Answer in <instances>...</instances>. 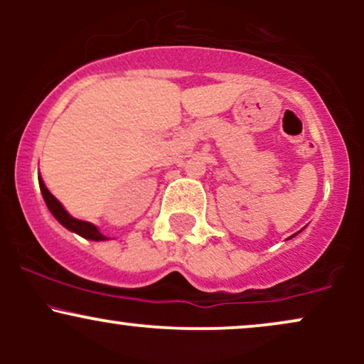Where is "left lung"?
<instances>
[{"mask_svg":"<svg viewBox=\"0 0 364 364\" xmlns=\"http://www.w3.org/2000/svg\"><path fill=\"white\" fill-rule=\"evenodd\" d=\"M299 232H301V231H299ZM296 235H298V232H296ZM296 235H292V236H291V237H294V236H296ZM291 237H289V240H291Z\"/></svg>","mask_w":364,"mask_h":364,"instance_id":"left-lung-1","label":"left lung"}]
</instances>
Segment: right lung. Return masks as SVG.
Wrapping results in <instances>:
<instances>
[{
    "instance_id": "obj_1",
    "label": "right lung",
    "mask_w": 364,
    "mask_h": 364,
    "mask_svg": "<svg viewBox=\"0 0 364 364\" xmlns=\"http://www.w3.org/2000/svg\"><path fill=\"white\" fill-rule=\"evenodd\" d=\"M39 186H41V193H43V198L46 202V205H48L49 212L54 215V219L60 223L63 228H66L68 231L75 232V235L85 237V240H90V241H106L109 240L107 236H104L101 231H99L97 225H94L92 223H87V220H80V219H75L73 215H70L68 212H66V208L61 205L60 200L54 196L51 191L48 190L44 185L43 178L39 176Z\"/></svg>"
}]
</instances>
